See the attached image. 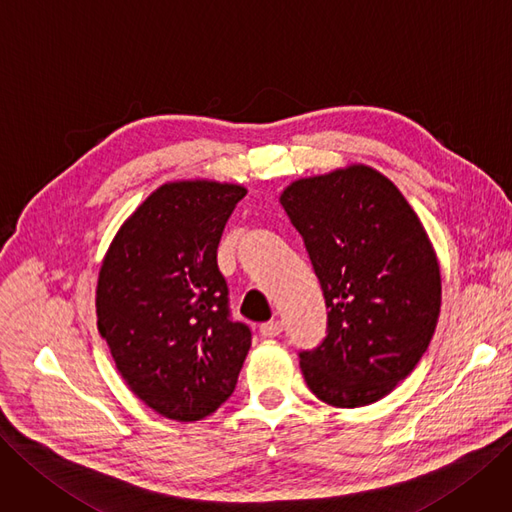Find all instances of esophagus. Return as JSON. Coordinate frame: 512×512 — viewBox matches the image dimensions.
<instances>
[{"instance_id": "obj_1", "label": "esophagus", "mask_w": 512, "mask_h": 512, "mask_svg": "<svg viewBox=\"0 0 512 512\" xmlns=\"http://www.w3.org/2000/svg\"><path fill=\"white\" fill-rule=\"evenodd\" d=\"M259 333L263 337H276V335L282 333V323H280V320H270V323H263L259 327Z\"/></svg>"}]
</instances>
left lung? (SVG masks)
Returning a JSON list of instances; mask_svg holds the SVG:
<instances>
[{"mask_svg": "<svg viewBox=\"0 0 512 512\" xmlns=\"http://www.w3.org/2000/svg\"><path fill=\"white\" fill-rule=\"evenodd\" d=\"M325 295L327 337L299 352L331 407L384 399L420 363L441 312L437 253L405 196L365 164L293 181L280 194Z\"/></svg>", "mask_w": 512, "mask_h": 512, "instance_id": "1", "label": "left lung"}]
</instances>
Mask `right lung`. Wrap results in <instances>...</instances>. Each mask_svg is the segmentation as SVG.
Here are the masks:
<instances>
[{
  "instance_id": "obj_1",
  "label": "right lung",
  "mask_w": 512,
  "mask_h": 512,
  "mask_svg": "<svg viewBox=\"0 0 512 512\" xmlns=\"http://www.w3.org/2000/svg\"><path fill=\"white\" fill-rule=\"evenodd\" d=\"M246 189L164 183L109 244L97 285V327L126 386L177 422L230 399L251 329L230 318L217 266L223 227Z\"/></svg>"
}]
</instances>
